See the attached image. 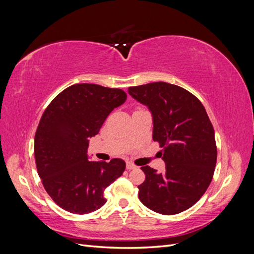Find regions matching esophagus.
Here are the masks:
<instances>
[{
	"mask_svg": "<svg viewBox=\"0 0 254 254\" xmlns=\"http://www.w3.org/2000/svg\"><path fill=\"white\" fill-rule=\"evenodd\" d=\"M126 167H127V170H135L136 168V166L133 164V163H131V162H127V164H126Z\"/></svg>",
	"mask_w": 254,
	"mask_h": 254,
	"instance_id": "34e87169",
	"label": "esophagus"
}]
</instances>
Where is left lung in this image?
Here are the masks:
<instances>
[{"label": "left lung", "mask_w": 254, "mask_h": 254, "mask_svg": "<svg viewBox=\"0 0 254 254\" xmlns=\"http://www.w3.org/2000/svg\"><path fill=\"white\" fill-rule=\"evenodd\" d=\"M128 93L151 112L152 139L163 148L165 162L162 174L141 167V202L163 215L190 209L209 188L217 160L214 128L203 105L186 89L164 81L130 87Z\"/></svg>", "instance_id": "left-lung-1"}]
</instances>
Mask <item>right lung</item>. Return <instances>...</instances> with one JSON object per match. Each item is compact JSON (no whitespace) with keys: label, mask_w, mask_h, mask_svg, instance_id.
<instances>
[{"label":"right lung","mask_w":254,"mask_h":254,"mask_svg":"<svg viewBox=\"0 0 254 254\" xmlns=\"http://www.w3.org/2000/svg\"><path fill=\"white\" fill-rule=\"evenodd\" d=\"M121 89L76 83L59 93L42 114L35 134V160L42 184L57 205L89 214L106 203L104 191L124 173L122 159L89 161V139L114 108L125 103Z\"/></svg>","instance_id":"right-lung-1"}]
</instances>
